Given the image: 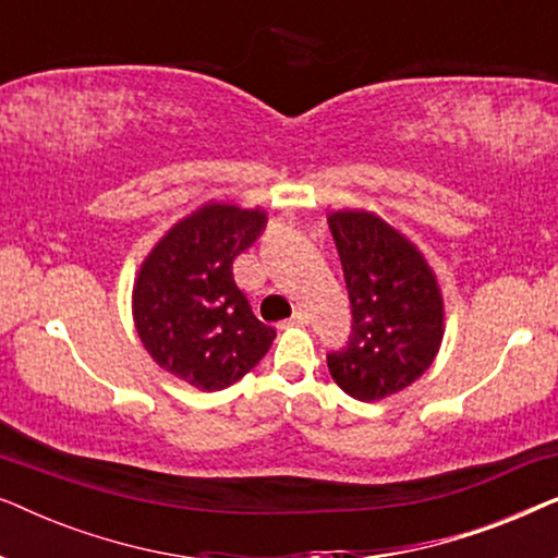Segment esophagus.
Listing matches in <instances>:
<instances>
[{
	"label": "esophagus",
	"mask_w": 558,
	"mask_h": 558,
	"mask_svg": "<svg viewBox=\"0 0 558 558\" xmlns=\"http://www.w3.org/2000/svg\"><path fill=\"white\" fill-rule=\"evenodd\" d=\"M307 323H310V315L304 310H300V312H294V315L289 317L284 325H307Z\"/></svg>",
	"instance_id": "1"
}]
</instances>
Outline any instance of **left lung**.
I'll return each instance as SVG.
<instances>
[{"label":"left lung","mask_w":558,"mask_h":558,"mask_svg":"<svg viewBox=\"0 0 558 558\" xmlns=\"http://www.w3.org/2000/svg\"><path fill=\"white\" fill-rule=\"evenodd\" d=\"M327 226L353 312L348 342L327 353V368L353 399H386L437 355L445 319L437 281L422 254L371 213H332Z\"/></svg>","instance_id":"left-lung-1"}]
</instances>
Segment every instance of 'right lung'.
<instances>
[{"label": "right lung", "instance_id": "1", "mask_svg": "<svg viewBox=\"0 0 558 558\" xmlns=\"http://www.w3.org/2000/svg\"><path fill=\"white\" fill-rule=\"evenodd\" d=\"M262 210L208 205L172 228L134 287L136 332L159 368L223 391L262 361L277 338L233 279V262L262 235Z\"/></svg>", "mask_w": 558, "mask_h": 558}]
</instances>
